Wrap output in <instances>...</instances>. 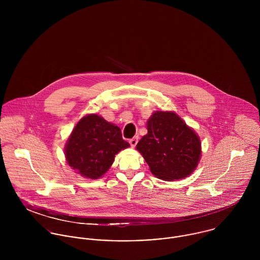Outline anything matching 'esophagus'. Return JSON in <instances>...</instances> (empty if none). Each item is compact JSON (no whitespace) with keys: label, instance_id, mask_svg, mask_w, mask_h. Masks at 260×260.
I'll return each instance as SVG.
<instances>
[{"label":"esophagus","instance_id":"esophagus-1","mask_svg":"<svg viewBox=\"0 0 260 260\" xmlns=\"http://www.w3.org/2000/svg\"><path fill=\"white\" fill-rule=\"evenodd\" d=\"M129 143H130V145L132 147H135L137 145V143H138V137H133L132 139L129 140Z\"/></svg>","mask_w":260,"mask_h":260}]
</instances>
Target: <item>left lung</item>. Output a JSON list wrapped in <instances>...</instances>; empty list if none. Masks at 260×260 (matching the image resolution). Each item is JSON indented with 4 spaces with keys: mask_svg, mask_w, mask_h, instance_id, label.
<instances>
[{
    "mask_svg": "<svg viewBox=\"0 0 260 260\" xmlns=\"http://www.w3.org/2000/svg\"><path fill=\"white\" fill-rule=\"evenodd\" d=\"M147 130L136 148L154 176L172 181L194 171L201 156L200 139L176 113L154 112L147 121Z\"/></svg>",
    "mask_w": 260,
    "mask_h": 260,
    "instance_id": "1",
    "label": "left lung"
}]
</instances>
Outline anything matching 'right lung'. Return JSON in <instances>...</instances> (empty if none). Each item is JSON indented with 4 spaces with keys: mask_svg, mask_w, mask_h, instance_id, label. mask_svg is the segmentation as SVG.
<instances>
[{
    "mask_svg": "<svg viewBox=\"0 0 260 260\" xmlns=\"http://www.w3.org/2000/svg\"><path fill=\"white\" fill-rule=\"evenodd\" d=\"M129 146L118 126L97 114H89L75 126L65 146V156L69 166L80 175L98 179L111 167L115 155Z\"/></svg>",
    "mask_w": 260,
    "mask_h": 260,
    "instance_id": "1",
    "label": "right lung"
}]
</instances>
